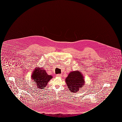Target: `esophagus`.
<instances>
[{
	"label": "esophagus",
	"mask_w": 122,
	"mask_h": 122,
	"mask_svg": "<svg viewBox=\"0 0 122 122\" xmlns=\"http://www.w3.org/2000/svg\"><path fill=\"white\" fill-rule=\"evenodd\" d=\"M57 76H58V77H61L62 75H61V74H58V75H57Z\"/></svg>",
	"instance_id": "obj_1"
}]
</instances>
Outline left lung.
I'll list each match as a JSON object with an SVG mask.
<instances>
[{"mask_svg":"<svg viewBox=\"0 0 122 122\" xmlns=\"http://www.w3.org/2000/svg\"><path fill=\"white\" fill-rule=\"evenodd\" d=\"M65 81L69 90L73 93L78 92L85 84L83 75L79 71H73L70 72Z\"/></svg>","mask_w":122,"mask_h":122,"instance_id":"left-lung-1","label":"left lung"}]
</instances>
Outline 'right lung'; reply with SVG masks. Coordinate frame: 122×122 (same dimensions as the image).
Wrapping results in <instances>:
<instances>
[{
	"label": "right lung",
	"instance_id": "right-lung-1",
	"mask_svg": "<svg viewBox=\"0 0 122 122\" xmlns=\"http://www.w3.org/2000/svg\"><path fill=\"white\" fill-rule=\"evenodd\" d=\"M52 78V76L47 74L45 70L40 68H36L31 76V79L35 82L36 87L39 89L46 87L48 82Z\"/></svg>",
	"mask_w": 122,
	"mask_h": 122
}]
</instances>
